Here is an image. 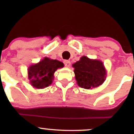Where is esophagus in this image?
<instances>
[{
    "label": "esophagus",
    "instance_id": "obj_1",
    "mask_svg": "<svg viewBox=\"0 0 134 134\" xmlns=\"http://www.w3.org/2000/svg\"><path fill=\"white\" fill-rule=\"evenodd\" d=\"M64 64H65V65L66 67H69L70 65V62L69 60H64Z\"/></svg>",
    "mask_w": 134,
    "mask_h": 134
}]
</instances>
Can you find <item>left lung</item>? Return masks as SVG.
<instances>
[{"mask_svg": "<svg viewBox=\"0 0 134 134\" xmlns=\"http://www.w3.org/2000/svg\"><path fill=\"white\" fill-rule=\"evenodd\" d=\"M78 86L82 88L92 90L101 85L105 81L107 71L103 62L83 56L72 65Z\"/></svg>", "mask_w": 134, "mask_h": 134, "instance_id": "obj_1", "label": "left lung"}]
</instances>
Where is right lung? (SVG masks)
Listing matches in <instances>:
<instances>
[{
  "label": "right lung",
  "instance_id": "obj_1",
  "mask_svg": "<svg viewBox=\"0 0 134 134\" xmlns=\"http://www.w3.org/2000/svg\"><path fill=\"white\" fill-rule=\"evenodd\" d=\"M64 66V64L57 60L44 57L39 63L31 65L28 68L27 72L30 84L37 89L49 86L54 78L55 72Z\"/></svg>",
  "mask_w": 134,
  "mask_h": 134
}]
</instances>
